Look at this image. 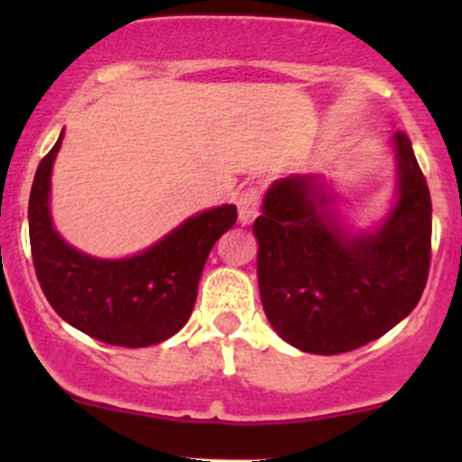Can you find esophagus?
Returning <instances> with one entry per match:
<instances>
[{
  "label": "esophagus",
  "instance_id": "esophagus-1",
  "mask_svg": "<svg viewBox=\"0 0 462 462\" xmlns=\"http://www.w3.org/2000/svg\"><path fill=\"white\" fill-rule=\"evenodd\" d=\"M236 206H238V221H241L243 226L252 224V221L256 219L258 208H261V189L249 187L245 190H241V195H238L236 199Z\"/></svg>",
  "mask_w": 462,
  "mask_h": 462
}]
</instances>
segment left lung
Here are the masks:
<instances>
[{"mask_svg":"<svg viewBox=\"0 0 462 462\" xmlns=\"http://www.w3.org/2000/svg\"><path fill=\"white\" fill-rule=\"evenodd\" d=\"M400 201L374 235L343 236L315 178L269 189L258 238L264 315L291 346L341 354L389 332L417 306L430 272L432 201L411 139L395 134Z\"/></svg>","mask_w":462,"mask_h":462,"instance_id":"obj_1","label":"left lung"}]
</instances>
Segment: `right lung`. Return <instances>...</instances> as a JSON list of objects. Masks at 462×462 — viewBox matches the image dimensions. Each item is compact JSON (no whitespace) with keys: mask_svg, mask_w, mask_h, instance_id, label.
<instances>
[{"mask_svg":"<svg viewBox=\"0 0 462 462\" xmlns=\"http://www.w3.org/2000/svg\"><path fill=\"white\" fill-rule=\"evenodd\" d=\"M62 134L36 169L30 190V247L47 301L73 328L121 347L156 346L193 312L210 249L236 224L235 206L190 217L161 243L125 261H97L69 247L50 219L51 164Z\"/></svg>","mask_w":462,"mask_h":462,"instance_id":"obj_1","label":"right lung"}]
</instances>
